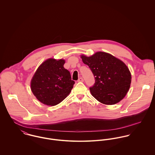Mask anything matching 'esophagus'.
<instances>
[{"label": "esophagus", "mask_w": 155, "mask_h": 155, "mask_svg": "<svg viewBox=\"0 0 155 155\" xmlns=\"http://www.w3.org/2000/svg\"><path fill=\"white\" fill-rule=\"evenodd\" d=\"M78 82H84V79H83L82 77H81V78H79V79L78 80Z\"/></svg>", "instance_id": "esophagus-1"}]
</instances>
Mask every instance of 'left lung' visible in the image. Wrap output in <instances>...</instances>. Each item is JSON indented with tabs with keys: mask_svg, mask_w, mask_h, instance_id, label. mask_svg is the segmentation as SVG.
Wrapping results in <instances>:
<instances>
[{
	"mask_svg": "<svg viewBox=\"0 0 155 155\" xmlns=\"http://www.w3.org/2000/svg\"><path fill=\"white\" fill-rule=\"evenodd\" d=\"M81 58L95 77V84L89 89L96 100L112 105L125 97L130 87L131 74L124 62L104 52H97L91 57L81 55Z\"/></svg>",
	"mask_w": 155,
	"mask_h": 155,
	"instance_id": "left-lung-1",
	"label": "left lung"
}]
</instances>
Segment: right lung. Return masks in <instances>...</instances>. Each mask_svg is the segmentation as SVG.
Here are the masks:
<instances>
[{
	"label": "right lung",
	"instance_id": "obj_1",
	"mask_svg": "<svg viewBox=\"0 0 155 155\" xmlns=\"http://www.w3.org/2000/svg\"><path fill=\"white\" fill-rule=\"evenodd\" d=\"M64 60L49 58L38 67L31 81V89L36 98L48 106H55L64 100L74 84L70 73L64 67Z\"/></svg>",
	"mask_w": 155,
	"mask_h": 155
}]
</instances>
